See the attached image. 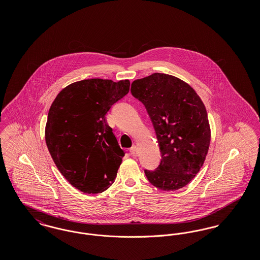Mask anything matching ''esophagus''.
I'll return each instance as SVG.
<instances>
[{"instance_id":"obj_1","label":"esophagus","mask_w":260,"mask_h":260,"mask_svg":"<svg viewBox=\"0 0 260 260\" xmlns=\"http://www.w3.org/2000/svg\"><path fill=\"white\" fill-rule=\"evenodd\" d=\"M129 153H131V155L133 156V157H136L137 156V154H138V151H137V147L136 146H133L132 148L129 149Z\"/></svg>"}]
</instances>
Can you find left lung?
<instances>
[{
	"label": "left lung",
	"instance_id": "1",
	"mask_svg": "<svg viewBox=\"0 0 260 260\" xmlns=\"http://www.w3.org/2000/svg\"><path fill=\"white\" fill-rule=\"evenodd\" d=\"M131 92L145 106L161 152L159 166L144 170L149 182L165 191L184 187L198 173L210 146L203 101L185 82L161 73L134 81Z\"/></svg>",
	"mask_w": 260,
	"mask_h": 260
}]
</instances>
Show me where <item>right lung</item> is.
<instances>
[{"mask_svg":"<svg viewBox=\"0 0 260 260\" xmlns=\"http://www.w3.org/2000/svg\"><path fill=\"white\" fill-rule=\"evenodd\" d=\"M129 81L89 79L63 88L50 106L46 143L71 185L98 194L113 184L124 156L106 115L127 94Z\"/></svg>","mask_w":260,"mask_h":260,"instance_id":"add662e5","label":"right lung"}]
</instances>
